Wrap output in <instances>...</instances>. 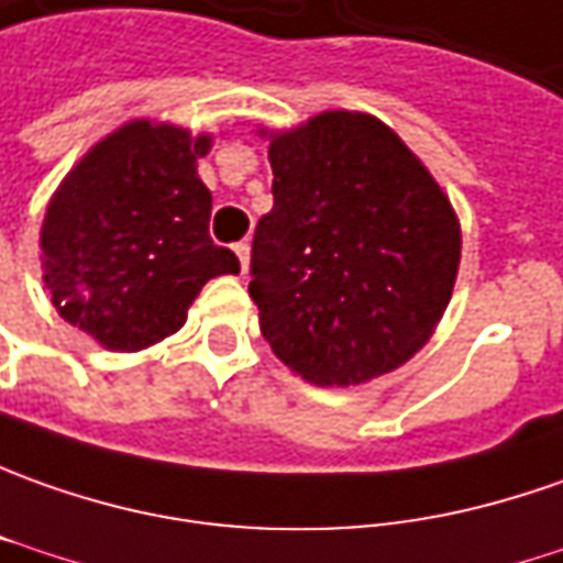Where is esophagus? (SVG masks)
I'll use <instances>...</instances> for the list:
<instances>
[{
	"instance_id": "1",
	"label": "esophagus",
	"mask_w": 563,
	"mask_h": 563,
	"mask_svg": "<svg viewBox=\"0 0 563 563\" xmlns=\"http://www.w3.org/2000/svg\"><path fill=\"white\" fill-rule=\"evenodd\" d=\"M232 251L238 254V263H241V275H244V273H247V266H251V244H247V241H238Z\"/></svg>"
}]
</instances>
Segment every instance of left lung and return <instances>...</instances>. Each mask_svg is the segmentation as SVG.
Returning a JSON list of instances; mask_svg holds the SVG:
<instances>
[{"mask_svg": "<svg viewBox=\"0 0 563 563\" xmlns=\"http://www.w3.org/2000/svg\"><path fill=\"white\" fill-rule=\"evenodd\" d=\"M269 135L273 210L251 251L260 331L319 387L409 362L443 319L462 225L399 135L362 111H322Z\"/></svg>", "mask_w": 563, "mask_h": 563, "instance_id": "left-lung-1", "label": "left lung"}]
</instances>
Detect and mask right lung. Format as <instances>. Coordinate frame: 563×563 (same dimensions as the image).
I'll use <instances>...</instances> for the list:
<instances>
[{"mask_svg":"<svg viewBox=\"0 0 563 563\" xmlns=\"http://www.w3.org/2000/svg\"><path fill=\"white\" fill-rule=\"evenodd\" d=\"M213 135L130 120L79 157L40 229L43 282L67 325L135 353L176 334L188 307L238 256L210 238V188L198 161Z\"/></svg>","mask_w":563,"mask_h":563,"instance_id":"obj_1","label":"right lung"}]
</instances>
